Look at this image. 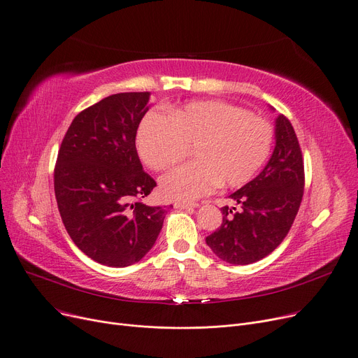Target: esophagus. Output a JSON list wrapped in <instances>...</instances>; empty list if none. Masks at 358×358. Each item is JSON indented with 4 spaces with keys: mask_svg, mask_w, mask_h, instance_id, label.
<instances>
[{
    "mask_svg": "<svg viewBox=\"0 0 358 358\" xmlns=\"http://www.w3.org/2000/svg\"><path fill=\"white\" fill-rule=\"evenodd\" d=\"M199 203H176L174 204V208L176 209H181V210H184V209H194V208H199Z\"/></svg>",
    "mask_w": 358,
    "mask_h": 358,
    "instance_id": "1",
    "label": "esophagus"
}]
</instances>
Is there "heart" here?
I'll return each mask as SVG.
<instances>
[{"label": "heart", "mask_w": 358, "mask_h": 358, "mask_svg": "<svg viewBox=\"0 0 358 358\" xmlns=\"http://www.w3.org/2000/svg\"><path fill=\"white\" fill-rule=\"evenodd\" d=\"M274 130L268 120L220 100L171 107L166 117L148 113L139 124L136 148L142 162L162 171L182 161L193 148L194 162L161 178L168 200L192 201L222 187L251 181L270 155Z\"/></svg>", "instance_id": "obj_1"}]
</instances>
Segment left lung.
Instances as JSON below:
<instances>
[{
	"label": "left lung",
	"instance_id": "obj_1",
	"mask_svg": "<svg viewBox=\"0 0 358 358\" xmlns=\"http://www.w3.org/2000/svg\"><path fill=\"white\" fill-rule=\"evenodd\" d=\"M305 166L290 120H275V148L266 168L231 194L239 204L222 208V224L206 243L223 261L252 264L271 254L289 234L302 203Z\"/></svg>",
	"mask_w": 358,
	"mask_h": 358
}]
</instances>
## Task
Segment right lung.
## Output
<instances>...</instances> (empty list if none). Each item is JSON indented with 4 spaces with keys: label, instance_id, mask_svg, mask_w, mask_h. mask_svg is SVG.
Instances as JSON below:
<instances>
[{
    "label": "right lung",
    "instance_id": "1",
    "mask_svg": "<svg viewBox=\"0 0 358 358\" xmlns=\"http://www.w3.org/2000/svg\"><path fill=\"white\" fill-rule=\"evenodd\" d=\"M149 97L148 91L113 94L78 113L56 159L55 197L64 227L103 266L135 264L162 229L165 210L142 203L157 182L136 150Z\"/></svg>",
    "mask_w": 358,
    "mask_h": 358
}]
</instances>
